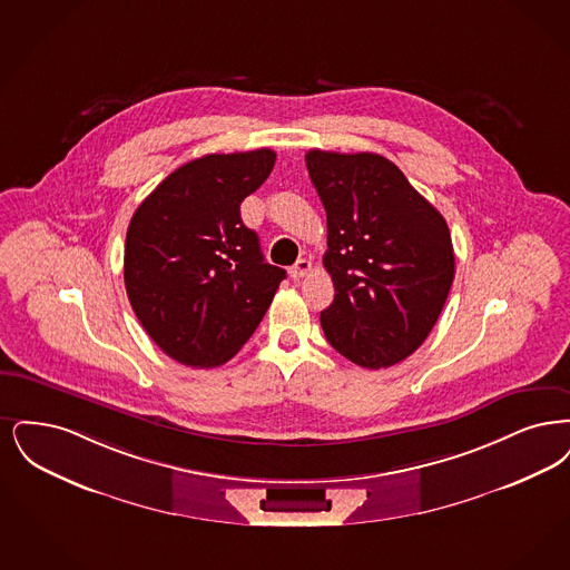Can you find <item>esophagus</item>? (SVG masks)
<instances>
[{"label":"esophagus","mask_w":570,"mask_h":570,"mask_svg":"<svg viewBox=\"0 0 570 570\" xmlns=\"http://www.w3.org/2000/svg\"><path fill=\"white\" fill-rule=\"evenodd\" d=\"M311 271H313V264L308 259H297L296 264L292 266L289 274H292V278H302V276H306Z\"/></svg>","instance_id":"1"}]
</instances>
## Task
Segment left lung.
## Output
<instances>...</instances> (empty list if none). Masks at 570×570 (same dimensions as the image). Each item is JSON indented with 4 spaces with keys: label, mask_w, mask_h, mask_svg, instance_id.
Masks as SVG:
<instances>
[{
    "label": "left lung",
    "mask_w": 570,
    "mask_h": 570,
    "mask_svg": "<svg viewBox=\"0 0 570 570\" xmlns=\"http://www.w3.org/2000/svg\"><path fill=\"white\" fill-rule=\"evenodd\" d=\"M306 168L327 215L323 266L336 292L323 334L357 366H394L445 306L455 274L446 222L383 155L313 149Z\"/></svg>",
    "instance_id": "left-lung-1"
}]
</instances>
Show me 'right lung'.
<instances>
[{
    "instance_id": "add662e5",
    "label": "right lung",
    "mask_w": 570,
    "mask_h": 570,
    "mask_svg": "<svg viewBox=\"0 0 570 570\" xmlns=\"http://www.w3.org/2000/svg\"><path fill=\"white\" fill-rule=\"evenodd\" d=\"M274 161L271 149L204 155L166 176L129 222L127 297L155 345L185 366L232 360L285 278L240 219Z\"/></svg>"
}]
</instances>
